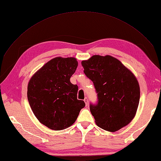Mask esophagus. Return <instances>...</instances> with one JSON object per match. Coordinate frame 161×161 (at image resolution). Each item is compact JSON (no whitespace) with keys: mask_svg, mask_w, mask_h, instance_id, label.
<instances>
[{"mask_svg":"<svg viewBox=\"0 0 161 161\" xmlns=\"http://www.w3.org/2000/svg\"><path fill=\"white\" fill-rule=\"evenodd\" d=\"M84 102H85V103L86 107H87V106H88V100H87V97H85V98L84 99Z\"/></svg>","mask_w":161,"mask_h":161,"instance_id":"obj_1","label":"esophagus"}]
</instances>
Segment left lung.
Instances as JSON below:
<instances>
[{"label": "left lung", "instance_id": "1", "mask_svg": "<svg viewBox=\"0 0 161 161\" xmlns=\"http://www.w3.org/2000/svg\"><path fill=\"white\" fill-rule=\"evenodd\" d=\"M81 64L97 93V103L89 108L97 126L109 132L126 126L135 116L140 99L134 74L110 55H93Z\"/></svg>", "mask_w": 161, "mask_h": 161}]
</instances>
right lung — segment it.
Returning a JSON list of instances; mask_svg holds the SVG:
<instances>
[{"label":"right lung","mask_w":161,"mask_h":161,"mask_svg":"<svg viewBox=\"0 0 161 161\" xmlns=\"http://www.w3.org/2000/svg\"><path fill=\"white\" fill-rule=\"evenodd\" d=\"M78 61L74 57H56L30 79L27 97L35 116L51 130H61L75 122L83 100L77 99L78 87L70 82Z\"/></svg>","instance_id":"obj_1"}]
</instances>
